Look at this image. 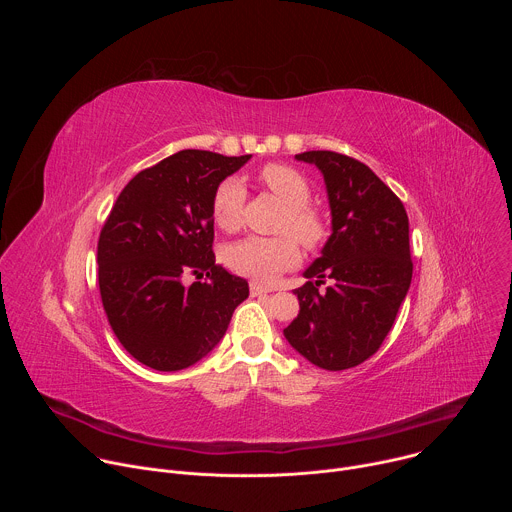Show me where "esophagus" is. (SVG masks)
Here are the masks:
<instances>
[{
  "label": "esophagus",
  "mask_w": 512,
  "mask_h": 512,
  "mask_svg": "<svg viewBox=\"0 0 512 512\" xmlns=\"http://www.w3.org/2000/svg\"><path fill=\"white\" fill-rule=\"evenodd\" d=\"M249 289H251V296H265V294H269V291H271V289H267V287L255 283V281L249 285Z\"/></svg>",
  "instance_id": "obj_1"
}]
</instances>
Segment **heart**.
Returning <instances> with one entry per match:
<instances>
[{"label": "heart", "instance_id": "b5f03b06", "mask_svg": "<svg viewBox=\"0 0 512 512\" xmlns=\"http://www.w3.org/2000/svg\"><path fill=\"white\" fill-rule=\"evenodd\" d=\"M259 182L285 204V214L281 216L277 231L287 235L247 237L237 241L227 247L225 263L239 275L267 283L298 265L300 249L293 239L295 236L306 249H318L328 235V227L322 214L310 206L312 188L296 168L269 164L259 172ZM245 200L247 190L241 178L227 176L218 182L210 202L214 223L229 233L241 229ZM289 234L295 236L289 238Z\"/></svg>", "mask_w": 512, "mask_h": 512}]
</instances>
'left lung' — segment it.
<instances>
[{"mask_svg": "<svg viewBox=\"0 0 512 512\" xmlns=\"http://www.w3.org/2000/svg\"><path fill=\"white\" fill-rule=\"evenodd\" d=\"M326 182L332 235L294 289L300 314L283 336L326 371L371 358L387 338L407 296L413 263L409 218L395 192L362 162L336 152H304ZM328 278L331 285H319Z\"/></svg>", "mask_w": 512, "mask_h": 512, "instance_id": "left-lung-1", "label": "left lung"}]
</instances>
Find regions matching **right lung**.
I'll list each match as a JSON object with an SVG mask.
<instances>
[{
  "label": "right lung",
  "mask_w": 512,
  "mask_h": 512,
  "mask_svg": "<svg viewBox=\"0 0 512 512\" xmlns=\"http://www.w3.org/2000/svg\"><path fill=\"white\" fill-rule=\"evenodd\" d=\"M249 160L182 150L141 170L117 196L97 247L99 289L117 340L145 367H192L249 298V283L214 263L210 210L218 182Z\"/></svg>",
  "instance_id": "obj_1"
}]
</instances>
